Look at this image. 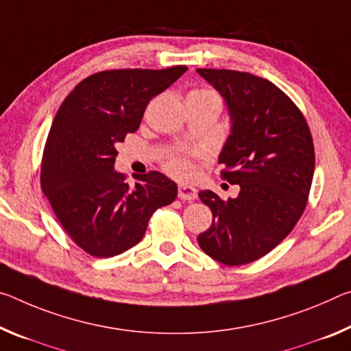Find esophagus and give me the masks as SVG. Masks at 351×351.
Listing matches in <instances>:
<instances>
[{"label":"esophagus","mask_w":351,"mask_h":351,"mask_svg":"<svg viewBox=\"0 0 351 351\" xmlns=\"http://www.w3.org/2000/svg\"><path fill=\"white\" fill-rule=\"evenodd\" d=\"M197 189L192 187V186H186V184H181L178 187V197L181 199H187V202H193V199L197 198Z\"/></svg>","instance_id":"1"}]
</instances>
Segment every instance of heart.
Masks as SVG:
<instances>
[{"label": "heart", "mask_w": 351, "mask_h": 351, "mask_svg": "<svg viewBox=\"0 0 351 351\" xmlns=\"http://www.w3.org/2000/svg\"><path fill=\"white\" fill-rule=\"evenodd\" d=\"M187 97H199V98H209L214 101L220 103L219 93L209 87H197L189 92ZM206 153L203 149H180V152L170 153L164 160V169L167 173H170L176 180H191L195 173V167H193V159L204 158Z\"/></svg>", "instance_id": "b5f03b06"}]
</instances>
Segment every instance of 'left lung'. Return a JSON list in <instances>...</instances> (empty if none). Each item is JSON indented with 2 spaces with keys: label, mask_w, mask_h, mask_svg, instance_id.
Masks as SVG:
<instances>
[{
  "label": "left lung",
  "mask_w": 351,
  "mask_h": 351,
  "mask_svg": "<svg viewBox=\"0 0 351 351\" xmlns=\"http://www.w3.org/2000/svg\"><path fill=\"white\" fill-rule=\"evenodd\" d=\"M225 98L232 128L219 164L241 186L236 198L199 191L213 225L198 245L225 265H243L285 241L304 213L314 176V143L304 115L280 87L247 71L198 69Z\"/></svg>",
  "instance_id": "8db88e82"
}]
</instances>
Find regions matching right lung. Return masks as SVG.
<instances>
[{
  "label": "right lung",
  "instance_id": "obj_1",
  "mask_svg": "<svg viewBox=\"0 0 351 351\" xmlns=\"http://www.w3.org/2000/svg\"><path fill=\"white\" fill-rule=\"evenodd\" d=\"M187 70H104L82 80L60 104L47 137L40 186L77 247L112 258L145 236L156 209L175 202L178 186L159 171L131 187L114 162L117 145L136 132L152 98Z\"/></svg>",
  "mask_w": 351,
  "mask_h": 351
}]
</instances>
